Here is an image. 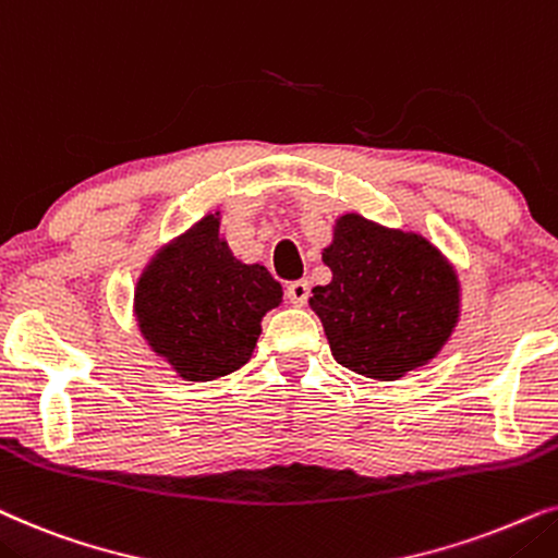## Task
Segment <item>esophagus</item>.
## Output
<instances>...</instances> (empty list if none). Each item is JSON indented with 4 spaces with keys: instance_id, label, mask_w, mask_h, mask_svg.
Listing matches in <instances>:
<instances>
[{
    "instance_id": "34e87169",
    "label": "esophagus",
    "mask_w": 558,
    "mask_h": 558,
    "mask_svg": "<svg viewBox=\"0 0 558 558\" xmlns=\"http://www.w3.org/2000/svg\"><path fill=\"white\" fill-rule=\"evenodd\" d=\"M308 293H311V288L306 280H293V283H288V288H286V299L291 301L293 306H303V303L308 301Z\"/></svg>"
}]
</instances>
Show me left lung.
<instances>
[{"instance_id": "obj_1", "label": "left lung", "mask_w": 558, "mask_h": 558, "mask_svg": "<svg viewBox=\"0 0 558 558\" xmlns=\"http://www.w3.org/2000/svg\"><path fill=\"white\" fill-rule=\"evenodd\" d=\"M331 283L316 286L333 360L373 380H398L444 347L459 314L451 267L418 234L392 232L347 214L324 250Z\"/></svg>"}]
</instances>
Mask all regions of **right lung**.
Listing matches in <instances>:
<instances>
[{
    "label": "right lung",
    "mask_w": 558,
    "mask_h": 558,
    "mask_svg": "<svg viewBox=\"0 0 558 558\" xmlns=\"http://www.w3.org/2000/svg\"><path fill=\"white\" fill-rule=\"evenodd\" d=\"M283 299L263 265H244L206 217L162 250L137 283L140 329L175 373L206 383L240 369L259 337V318Z\"/></svg>",
    "instance_id": "obj_1"
}]
</instances>
